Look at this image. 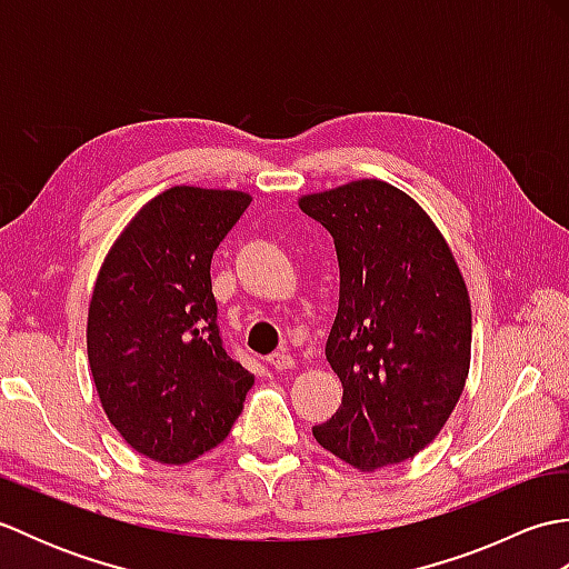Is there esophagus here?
I'll use <instances>...</instances> for the list:
<instances>
[{
  "label": "esophagus",
  "mask_w": 569,
  "mask_h": 569,
  "mask_svg": "<svg viewBox=\"0 0 569 569\" xmlns=\"http://www.w3.org/2000/svg\"><path fill=\"white\" fill-rule=\"evenodd\" d=\"M266 365L273 367L276 371H286V369H293V367H296V361H293V357H291V355L286 352V349H278V352H273V355L266 357Z\"/></svg>",
  "instance_id": "34e87169"
}]
</instances>
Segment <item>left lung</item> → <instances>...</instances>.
<instances>
[{"mask_svg":"<svg viewBox=\"0 0 569 569\" xmlns=\"http://www.w3.org/2000/svg\"><path fill=\"white\" fill-rule=\"evenodd\" d=\"M335 239L340 306L325 347L342 406L316 440L361 471L406 462L465 391L471 306L445 237L391 183L361 178L298 200Z\"/></svg>","mask_w":569,"mask_h":569,"instance_id":"left-lung-1","label":"left lung"}]
</instances>
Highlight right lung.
<instances>
[{
    "mask_svg": "<svg viewBox=\"0 0 569 569\" xmlns=\"http://www.w3.org/2000/svg\"><path fill=\"white\" fill-rule=\"evenodd\" d=\"M249 202L241 190H163L131 217L94 281V389L117 432L153 462L188 465L220 445L253 386L224 352L210 278Z\"/></svg>",
    "mask_w": 569,
    "mask_h": 569,
    "instance_id": "obj_1",
    "label": "right lung"
}]
</instances>
